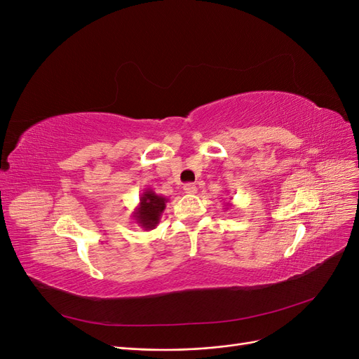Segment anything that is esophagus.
<instances>
[{
  "instance_id": "34e87169",
  "label": "esophagus",
  "mask_w": 359,
  "mask_h": 359,
  "mask_svg": "<svg viewBox=\"0 0 359 359\" xmlns=\"http://www.w3.org/2000/svg\"><path fill=\"white\" fill-rule=\"evenodd\" d=\"M184 191L189 193V194H194L198 191V187L194 186V184H186V186H184Z\"/></svg>"
}]
</instances>
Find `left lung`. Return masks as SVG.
I'll use <instances>...</instances> for the list:
<instances>
[{
	"instance_id": "1",
	"label": "left lung",
	"mask_w": 359,
	"mask_h": 359,
	"mask_svg": "<svg viewBox=\"0 0 359 359\" xmlns=\"http://www.w3.org/2000/svg\"><path fill=\"white\" fill-rule=\"evenodd\" d=\"M231 201H232V198H231ZM226 206H227V208H229V206H233V205H232L231 202H227V203H226Z\"/></svg>"
}]
</instances>
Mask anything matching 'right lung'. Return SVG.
<instances>
[{
    "mask_svg": "<svg viewBox=\"0 0 359 359\" xmlns=\"http://www.w3.org/2000/svg\"><path fill=\"white\" fill-rule=\"evenodd\" d=\"M168 202V198L157 194L151 189H145L139 198V205L132 214L133 220L145 231L156 229Z\"/></svg>",
    "mask_w": 359,
    "mask_h": 359,
    "instance_id": "obj_1",
    "label": "right lung"
}]
</instances>
